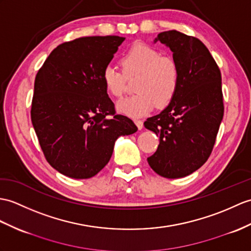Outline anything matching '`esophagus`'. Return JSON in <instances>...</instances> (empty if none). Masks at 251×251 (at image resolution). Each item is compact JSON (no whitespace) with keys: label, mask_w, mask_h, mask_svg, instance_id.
Returning <instances> with one entry per match:
<instances>
[{"label":"esophagus","mask_w":251,"mask_h":251,"mask_svg":"<svg viewBox=\"0 0 251 251\" xmlns=\"http://www.w3.org/2000/svg\"><path fill=\"white\" fill-rule=\"evenodd\" d=\"M135 123L137 125V127L139 128V129H142L143 128V122L141 120H135Z\"/></svg>","instance_id":"esophagus-1"}]
</instances>
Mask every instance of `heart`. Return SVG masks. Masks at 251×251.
<instances>
[{
	"mask_svg": "<svg viewBox=\"0 0 251 251\" xmlns=\"http://www.w3.org/2000/svg\"><path fill=\"white\" fill-rule=\"evenodd\" d=\"M122 73L112 65L102 71V82L110 95L120 98L126 91V79L137 75V93L118 103V110L131 118L149 113L156 106L165 108L176 97L180 83V71L172 56L144 44H135L121 57Z\"/></svg>",
	"mask_w": 251,
	"mask_h": 251,
	"instance_id": "b5f03b06",
	"label": "heart"
}]
</instances>
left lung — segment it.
<instances>
[{
	"label": "left lung",
	"mask_w": 251,
	"mask_h": 251,
	"mask_svg": "<svg viewBox=\"0 0 251 251\" xmlns=\"http://www.w3.org/2000/svg\"><path fill=\"white\" fill-rule=\"evenodd\" d=\"M157 42L173 52L180 83L164 111L144 122L159 137L148 162L160 176L178 178L198 170L212 153L225 110L221 74L200 39L172 30L159 33Z\"/></svg>",
	"instance_id": "left-lung-1"
}]
</instances>
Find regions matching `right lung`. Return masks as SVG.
Returning a JSON list of instances; mask_svg holds the SVG:
<instances>
[{"instance_id": "add662e5", "label": "right lung", "mask_w": 251, "mask_h": 251, "mask_svg": "<svg viewBox=\"0 0 251 251\" xmlns=\"http://www.w3.org/2000/svg\"><path fill=\"white\" fill-rule=\"evenodd\" d=\"M120 36H89L59 45L34 83L31 120L47 161L68 177L90 178L106 166L120 136L138 130L102 82Z\"/></svg>"}]
</instances>
